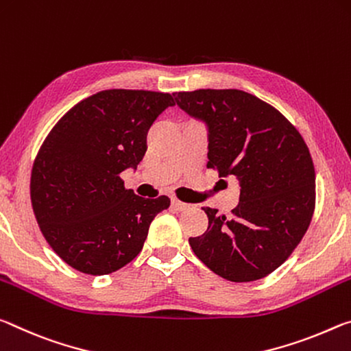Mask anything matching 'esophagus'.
Returning a JSON list of instances; mask_svg holds the SVG:
<instances>
[{
    "label": "esophagus",
    "instance_id": "34e87169",
    "mask_svg": "<svg viewBox=\"0 0 351 351\" xmlns=\"http://www.w3.org/2000/svg\"><path fill=\"white\" fill-rule=\"evenodd\" d=\"M171 205H172V208L177 210V211H183V210H186L188 206H189L188 204L182 202V200H179V199H172L171 200Z\"/></svg>",
    "mask_w": 351,
    "mask_h": 351
}]
</instances>
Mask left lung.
<instances>
[{
  "label": "left lung",
  "instance_id": "8db88e82",
  "mask_svg": "<svg viewBox=\"0 0 351 351\" xmlns=\"http://www.w3.org/2000/svg\"><path fill=\"white\" fill-rule=\"evenodd\" d=\"M176 102L208 124V163L239 180L232 217L205 206L208 228L189 245L219 277H267L300 244L315 206V171L305 140L285 114L243 90H194Z\"/></svg>",
  "mask_w": 351,
  "mask_h": 351
}]
</instances>
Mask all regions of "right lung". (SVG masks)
Instances as JSON below:
<instances>
[{
  "instance_id": "right-lung-1",
  "label": "right lung",
  "mask_w": 351,
  "mask_h": 351,
  "mask_svg": "<svg viewBox=\"0 0 351 351\" xmlns=\"http://www.w3.org/2000/svg\"><path fill=\"white\" fill-rule=\"evenodd\" d=\"M169 93L104 90L57 121L31 172L32 210L45 239L68 266L107 275L140 254L149 226L171 204L125 189L121 172L146 154V135Z\"/></svg>"
}]
</instances>
